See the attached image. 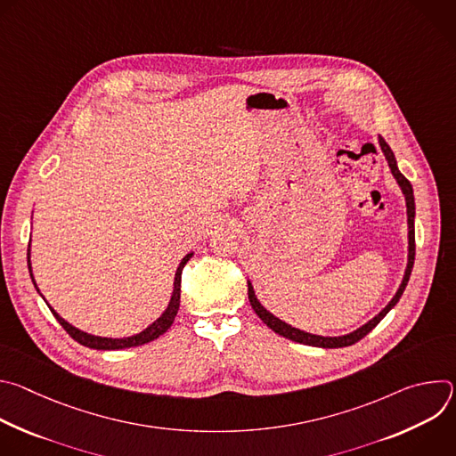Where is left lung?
<instances>
[{"mask_svg":"<svg viewBox=\"0 0 456 456\" xmlns=\"http://www.w3.org/2000/svg\"><path fill=\"white\" fill-rule=\"evenodd\" d=\"M379 144H380V150L387 160V166L389 169H392L394 176L397 178L403 192H404V199H406V208H408V227H410V232H408V240H410V248H408V267H406V273H404V280L397 290V294L394 296V299L389 301L371 321H368L366 324H362L361 329H357L355 332L352 334H346V336H341V338H322V336H314V334H308V332H303V330H297L294 327H290V324H287L285 321L278 319L276 315H273L265 306H262V303H259L254 296V289L252 285L248 283V301L254 308V312L259 315V319H262L267 327L271 330H274L276 334L290 339V341H296V343H301V345H308V346H319V348H343V346H350V345H355L357 341H361L366 334H370L377 324L380 322V319L392 310L397 301L401 299L408 281H410V276H411V269H413V262H415V199H413V187L410 183V180L399 171L397 167V160H395V155L392 151V148L387 146V142L379 137Z\"/></svg>","mask_w":456,"mask_h":456,"instance_id":"1","label":"left lung"}]
</instances>
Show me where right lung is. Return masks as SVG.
Here are the masks:
<instances>
[{
	"mask_svg": "<svg viewBox=\"0 0 456 456\" xmlns=\"http://www.w3.org/2000/svg\"><path fill=\"white\" fill-rule=\"evenodd\" d=\"M192 256V252H189L182 262H180V265H178V269H176V274H175V289H173V296H171V301H169V305H167V308H166V312L153 322V324H150V327L146 329V330H142L141 334H137V336H132V338H124V339H111V338H99V336H90V334H86V332H81L79 329H76V327H72L70 322H67L64 321L52 306H48L50 310H52V314H53V317L59 321V324L61 327L69 332V336L72 338V339H76L77 343H81L83 346H88V348H94V350H122V348H132V346H141V345H146V343H150V341H153V339H157V338H160L171 324H173V321H175V317H176V312H178V306H180V281H182V269H183V265L189 262V257ZM27 257H28V273H30V278H32V281H34V276H32V267H30V243H28V252H27ZM34 285H36V281H34ZM36 289H37V285H36ZM39 290V289H37ZM45 299V297H43ZM48 305V303H46Z\"/></svg>",
	"mask_w": 456,
	"mask_h": 456,
	"instance_id": "1",
	"label": "right lung"
}]
</instances>
